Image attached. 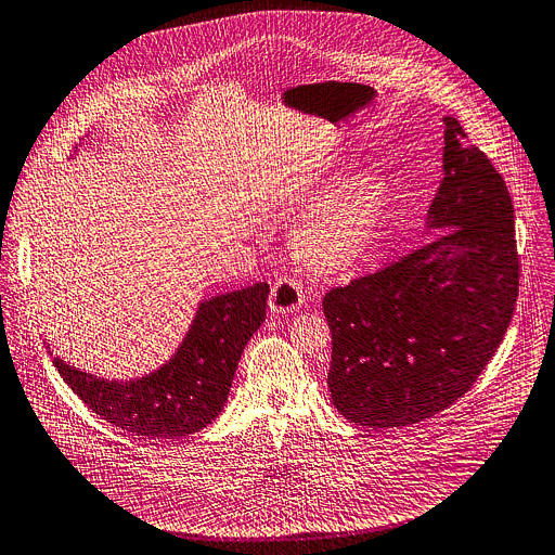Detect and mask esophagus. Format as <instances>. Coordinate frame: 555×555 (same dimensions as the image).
Instances as JSON below:
<instances>
[{
    "mask_svg": "<svg viewBox=\"0 0 555 555\" xmlns=\"http://www.w3.org/2000/svg\"><path fill=\"white\" fill-rule=\"evenodd\" d=\"M304 300H306V294H304L300 283H296L292 279H279L270 294V310L274 314L296 312L300 306H304Z\"/></svg>",
    "mask_w": 555,
    "mask_h": 555,
    "instance_id": "obj_1",
    "label": "esophagus"
}]
</instances>
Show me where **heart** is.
Listing matches in <instances>:
<instances>
[{"mask_svg": "<svg viewBox=\"0 0 555 555\" xmlns=\"http://www.w3.org/2000/svg\"><path fill=\"white\" fill-rule=\"evenodd\" d=\"M387 201L389 183L380 175L347 179L294 221L289 241L298 259L319 270L357 263L380 228Z\"/></svg>", "mask_w": 555, "mask_h": 555, "instance_id": "heart-1", "label": "heart"}]
</instances>
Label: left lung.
I'll return each instance as SVG.
<instances>
[{
  "instance_id": "1",
  "label": "left lung",
  "mask_w": 555,
  "mask_h": 555,
  "mask_svg": "<svg viewBox=\"0 0 555 555\" xmlns=\"http://www.w3.org/2000/svg\"><path fill=\"white\" fill-rule=\"evenodd\" d=\"M442 181L427 210L438 236L323 298L327 387L351 423L408 427L456 402L512 323L520 263L505 179L444 117Z\"/></svg>"
}]
</instances>
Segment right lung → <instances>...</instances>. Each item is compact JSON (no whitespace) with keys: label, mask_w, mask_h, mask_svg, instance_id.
<instances>
[{"label":"right lung","mask_w":555,"mask_h":555,"mask_svg":"<svg viewBox=\"0 0 555 555\" xmlns=\"http://www.w3.org/2000/svg\"><path fill=\"white\" fill-rule=\"evenodd\" d=\"M268 283L201 300L175 357L132 380H108L53 359L68 387L106 423L132 434L181 438L223 410L241 354L266 321ZM50 351V347H48Z\"/></svg>","instance_id":"obj_1"}]
</instances>
